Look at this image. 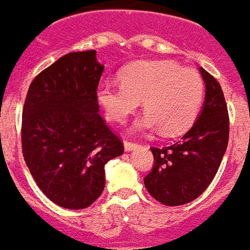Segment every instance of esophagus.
I'll use <instances>...</instances> for the list:
<instances>
[{
  "label": "esophagus",
  "mask_w": 250,
  "mask_h": 250,
  "mask_svg": "<svg viewBox=\"0 0 250 250\" xmlns=\"http://www.w3.org/2000/svg\"><path fill=\"white\" fill-rule=\"evenodd\" d=\"M124 146H125V150H132L137 146V144H136V143H132V141H128V140H125V141H124Z\"/></svg>",
  "instance_id": "obj_1"
}]
</instances>
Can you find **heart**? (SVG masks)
<instances>
[{"label": "heart", "instance_id": "b5f03b06", "mask_svg": "<svg viewBox=\"0 0 250 250\" xmlns=\"http://www.w3.org/2000/svg\"><path fill=\"white\" fill-rule=\"evenodd\" d=\"M120 84L101 83L97 102L107 120L124 122L143 102L146 111L134 124L139 130L159 129L175 136L186 132L201 109L205 83L201 74L169 60L137 62L125 67Z\"/></svg>", "mask_w": 250, "mask_h": 250}]
</instances>
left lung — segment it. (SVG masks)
Masks as SVG:
<instances>
[{
    "label": "left lung",
    "instance_id": "1",
    "mask_svg": "<svg viewBox=\"0 0 250 250\" xmlns=\"http://www.w3.org/2000/svg\"><path fill=\"white\" fill-rule=\"evenodd\" d=\"M206 83V100L192 128L180 141L150 148L153 167L145 188L166 206L190 203L206 190L218 171L229 141V113L217 79L199 68Z\"/></svg>",
    "mask_w": 250,
    "mask_h": 250
}]
</instances>
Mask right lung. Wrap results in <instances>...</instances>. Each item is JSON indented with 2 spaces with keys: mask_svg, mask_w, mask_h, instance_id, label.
<instances>
[{
  "mask_svg": "<svg viewBox=\"0 0 250 250\" xmlns=\"http://www.w3.org/2000/svg\"><path fill=\"white\" fill-rule=\"evenodd\" d=\"M95 51L71 52L32 81L22 109L26 166L45 196L64 208H86L105 188V164L124 153L98 114L104 65Z\"/></svg>",
  "mask_w": 250,
  "mask_h": 250,
  "instance_id": "right-lung-1",
  "label": "right lung"
}]
</instances>
